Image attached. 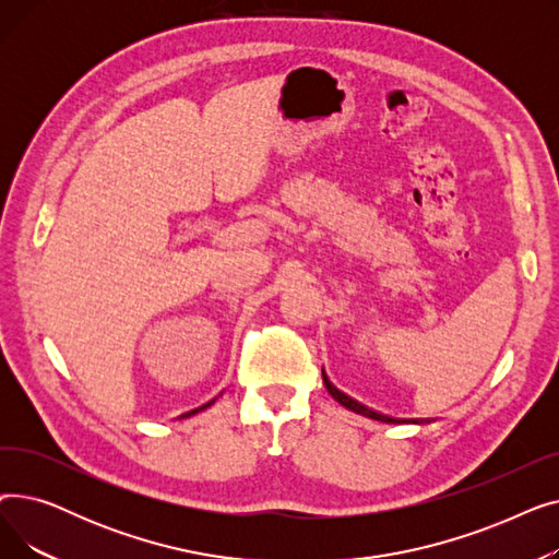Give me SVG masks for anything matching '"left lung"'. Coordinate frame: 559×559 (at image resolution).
Returning a JSON list of instances; mask_svg holds the SVG:
<instances>
[{
  "label": "left lung",
  "mask_w": 559,
  "mask_h": 559,
  "mask_svg": "<svg viewBox=\"0 0 559 559\" xmlns=\"http://www.w3.org/2000/svg\"><path fill=\"white\" fill-rule=\"evenodd\" d=\"M321 376H324V385H326L329 394H331L340 405H344L346 409H350V413L362 415V417H369V419H373V421H385V424H401V421H405V419H392V417L380 415V413H376V409H371V407H367V405L358 403L356 399L346 396L344 392H340V390L331 383V380H329V376H326V371H324V369H321ZM413 424H419V421H413Z\"/></svg>",
  "instance_id": "obj_1"
}]
</instances>
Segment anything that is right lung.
I'll list each match as a JSON object with an SVG mask.
<instances>
[{"label":"right lung","mask_w":559,"mask_h":559,"mask_svg":"<svg viewBox=\"0 0 559 559\" xmlns=\"http://www.w3.org/2000/svg\"><path fill=\"white\" fill-rule=\"evenodd\" d=\"M213 403V401H211ZM211 403H205V405H201V407H197V409H192V413H188V415H183V417H190V415H194V413H199V409H203V407H209Z\"/></svg>","instance_id":"right-lung-1"}]
</instances>
